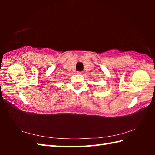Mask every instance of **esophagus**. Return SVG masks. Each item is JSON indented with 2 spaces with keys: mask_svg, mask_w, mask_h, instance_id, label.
Wrapping results in <instances>:
<instances>
[{
  "mask_svg": "<svg viewBox=\"0 0 155 155\" xmlns=\"http://www.w3.org/2000/svg\"><path fill=\"white\" fill-rule=\"evenodd\" d=\"M82 73H83L82 71H78L77 72V74H82Z\"/></svg>",
  "mask_w": 155,
  "mask_h": 155,
  "instance_id": "1",
  "label": "esophagus"
}]
</instances>
